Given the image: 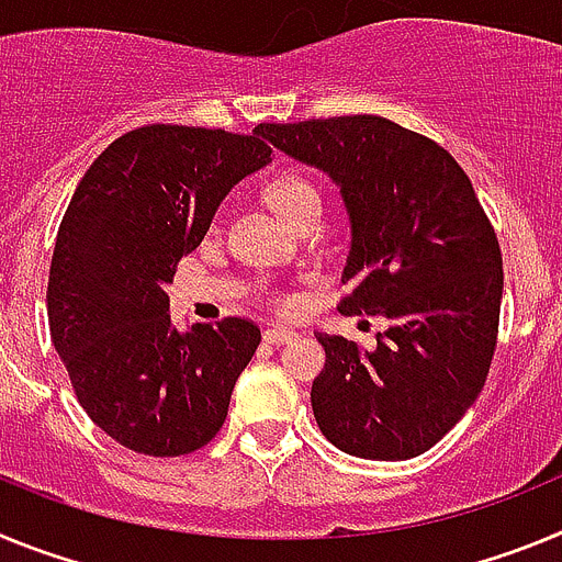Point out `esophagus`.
Masks as SVG:
<instances>
[{
    "label": "esophagus",
    "mask_w": 562,
    "mask_h": 562,
    "mask_svg": "<svg viewBox=\"0 0 562 562\" xmlns=\"http://www.w3.org/2000/svg\"><path fill=\"white\" fill-rule=\"evenodd\" d=\"M292 337H295V331L284 329V326H267L265 329L267 346H284V342H290Z\"/></svg>",
    "instance_id": "obj_1"
}]
</instances>
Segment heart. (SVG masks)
Instances as JSON below:
<instances>
[{"label": "heart", "instance_id": "heart-1", "mask_svg": "<svg viewBox=\"0 0 562 562\" xmlns=\"http://www.w3.org/2000/svg\"><path fill=\"white\" fill-rule=\"evenodd\" d=\"M265 200L272 211L286 220L292 225L295 220H301L304 213L321 211V191H317L315 182L301 171H281L276 177H270L265 186ZM281 310H290V297H278L276 301Z\"/></svg>", "mask_w": 562, "mask_h": 562}]
</instances>
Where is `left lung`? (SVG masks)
I'll list each match as a JSON object with an SVG mask.
<instances>
[{
  "instance_id": "8db88e82",
  "label": "left lung",
  "mask_w": 562,
  "mask_h": 562,
  "mask_svg": "<svg viewBox=\"0 0 562 562\" xmlns=\"http://www.w3.org/2000/svg\"><path fill=\"white\" fill-rule=\"evenodd\" d=\"M256 132L340 186L351 220L342 315H380L376 349L317 335V428L360 459L425 453L484 389L498 346L501 247L450 151L376 114L258 123Z\"/></svg>"
}]
</instances>
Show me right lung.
Here are the masks:
<instances>
[{
  "label": "right lung",
  "mask_w": 562,
  "mask_h": 562,
  "mask_svg": "<svg viewBox=\"0 0 562 562\" xmlns=\"http://www.w3.org/2000/svg\"><path fill=\"white\" fill-rule=\"evenodd\" d=\"M270 154L258 132L154 123L117 137L69 200L49 265V337L89 419L134 453H193L225 425L261 331L247 317L177 331L166 284L225 193Z\"/></svg>",
  "instance_id": "1"
}]
</instances>
